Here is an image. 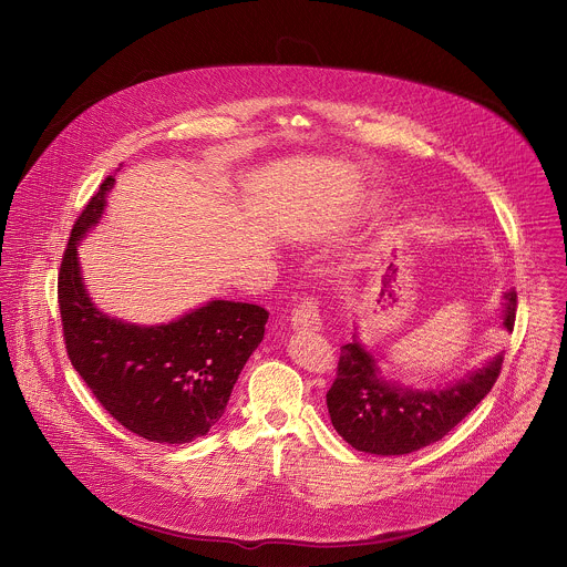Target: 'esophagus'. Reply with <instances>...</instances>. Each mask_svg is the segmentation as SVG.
I'll return each mask as SVG.
<instances>
[{
  "label": "esophagus",
  "mask_w": 567,
  "mask_h": 567,
  "mask_svg": "<svg viewBox=\"0 0 567 567\" xmlns=\"http://www.w3.org/2000/svg\"><path fill=\"white\" fill-rule=\"evenodd\" d=\"M290 326L292 330L297 332H319L323 321H321V315H319V306L312 297L303 299L295 312H292V319H290Z\"/></svg>",
  "instance_id": "esophagus-1"
}]
</instances>
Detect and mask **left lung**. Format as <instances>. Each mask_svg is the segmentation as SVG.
<instances>
[{
    "mask_svg": "<svg viewBox=\"0 0 567 567\" xmlns=\"http://www.w3.org/2000/svg\"><path fill=\"white\" fill-rule=\"evenodd\" d=\"M517 292H504L502 326L513 332ZM504 352L444 386H404L382 374L374 350L354 328L352 343L341 348L337 380L328 391V411L337 433L357 451L406 455L442 440L493 389Z\"/></svg>",
    "mask_w": 567,
    "mask_h": 567,
    "instance_id": "1",
    "label": "left lung"
}]
</instances>
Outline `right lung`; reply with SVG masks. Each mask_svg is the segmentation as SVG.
<instances>
[{"instance_id":"right-lung-1","label":"right lung","mask_w":567,"mask_h":567,"mask_svg":"<svg viewBox=\"0 0 567 567\" xmlns=\"http://www.w3.org/2000/svg\"><path fill=\"white\" fill-rule=\"evenodd\" d=\"M114 178L76 219L61 272L59 308L68 357L96 400L132 433L158 444H187L219 422L250 354L264 341L268 312L210 299L158 326L103 312L90 297L79 244L99 226Z\"/></svg>"}]
</instances>
